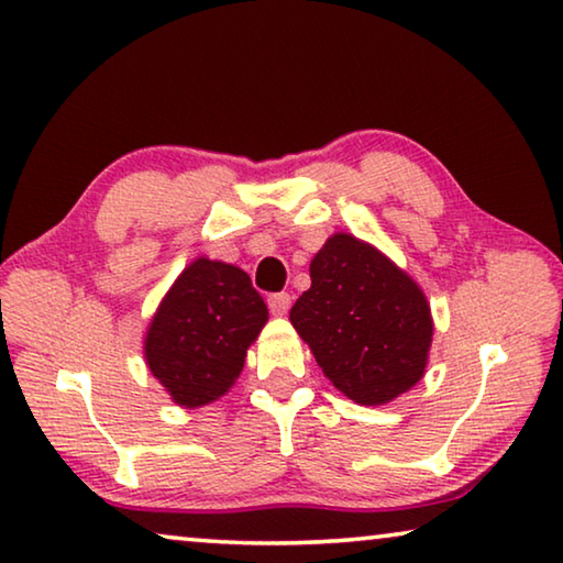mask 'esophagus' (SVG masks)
<instances>
[{
    "label": "esophagus",
    "mask_w": 563,
    "mask_h": 563,
    "mask_svg": "<svg viewBox=\"0 0 563 563\" xmlns=\"http://www.w3.org/2000/svg\"><path fill=\"white\" fill-rule=\"evenodd\" d=\"M290 305H292V298L288 292H273L268 298V308L273 316H285V312L290 310Z\"/></svg>",
    "instance_id": "esophagus-1"
}]
</instances>
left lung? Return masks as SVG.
<instances>
[{
	"label": "left lung",
	"instance_id": "1",
	"mask_svg": "<svg viewBox=\"0 0 563 563\" xmlns=\"http://www.w3.org/2000/svg\"><path fill=\"white\" fill-rule=\"evenodd\" d=\"M310 280L290 322L342 395L387 405L422 379L432 312L405 271L375 245L335 233L312 258Z\"/></svg>",
	"mask_w": 563,
	"mask_h": 563
}]
</instances>
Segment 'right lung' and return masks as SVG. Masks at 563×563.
I'll return each mask as SVG.
<instances>
[{
  "label": "right lung",
  "mask_w": 563,
  "mask_h": 563,
  "mask_svg": "<svg viewBox=\"0 0 563 563\" xmlns=\"http://www.w3.org/2000/svg\"><path fill=\"white\" fill-rule=\"evenodd\" d=\"M265 322L268 308L245 271L196 258L151 320L146 365L176 405L203 407L233 387Z\"/></svg>",
  "instance_id": "add662e5"
}]
</instances>
